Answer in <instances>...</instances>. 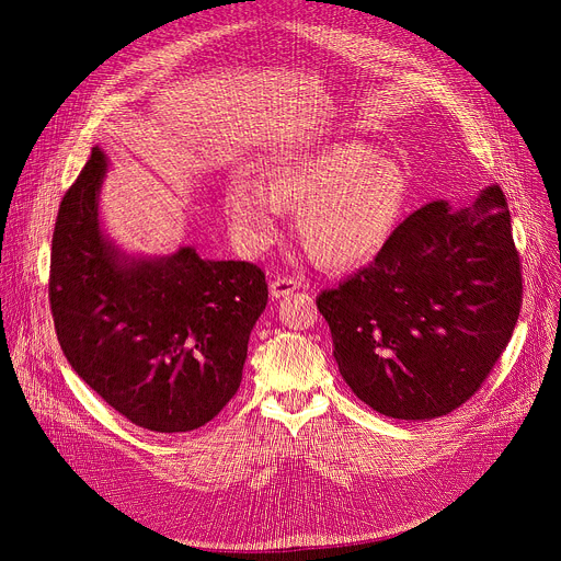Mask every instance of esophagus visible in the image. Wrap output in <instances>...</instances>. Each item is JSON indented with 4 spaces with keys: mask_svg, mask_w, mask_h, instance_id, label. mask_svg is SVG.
<instances>
[{
    "mask_svg": "<svg viewBox=\"0 0 561 561\" xmlns=\"http://www.w3.org/2000/svg\"><path fill=\"white\" fill-rule=\"evenodd\" d=\"M296 288H300V279H296V277H275L271 282V296L273 298H284V296H290V293Z\"/></svg>",
    "mask_w": 561,
    "mask_h": 561,
    "instance_id": "obj_1",
    "label": "esophagus"
}]
</instances>
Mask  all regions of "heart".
Instances as JSON below:
<instances>
[{
	"label": "heart",
	"instance_id": "b5f03b06",
	"mask_svg": "<svg viewBox=\"0 0 561 561\" xmlns=\"http://www.w3.org/2000/svg\"><path fill=\"white\" fill-rule=\"evenodd\" d=\"M407 202V176L391 157L357 142H336L271 172L265 188L233 180L225 211L236 241L259 254L279 231L282 211H298L307 254L330 271L370 261L396 231Z\"/></svg>",
	"mask_w": 561,
	"mask_h": 561
}]
</instances>
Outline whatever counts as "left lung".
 Listing matches in <instances>:
<instances>
[{"mask_svg":"<svg viewBox=\"0 0 561 561\" xmlns=\"http://www.w3.org/2000/svg\"><path fill=\"white\" fill-rule=\"evenodd\" d=\"M355 396L400 421L446 416L484 385L523 305L507 197L421 206L377 256L316 298Z\"/></svg>","mask_w":561,"mask_h":561,"instance_id":"obj_1","label":"left lung"}]
</instances>
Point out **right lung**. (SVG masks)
Segmentation results:
<instances>
[{"mask_svg": "<svg viewBox=\"0 0 561 561\" xmlns=\"http://www.w3.org/2000/svg\"><path fill=\"white\" fill-rule=\"evenodd\" d=\"M106 157L93 147L58 206L49 307L75 373L138 427L176 434L209 423L239 391L248 341L268 302L248 261L193 248L127 259L104 239L98 195Z\"/></svg>", "mask_w": 561, "mask_h": 561, "instance_id": "add662e5", "label": "right lung"}]
</instances>
